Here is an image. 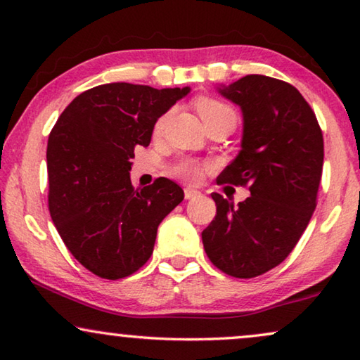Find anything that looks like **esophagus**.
I'll use <instances>...</instances> for the list:
<instances>
[{
    "instance_id": "34e87169",
    "label": "esophagus",
    "mask_w": 360,
    "mask_h": 360,
    "mask_svg": "<svg viewBox=\"0 0 360 360\" xmlns=\"http://www.w3.org/2000/svg\"><path fill=\"white\" fill-rule=\"evenodd\" d=\"M198 195H200V192L195 191V188H191V187H186V188H184V197H186V200H192V198H195V197H198Z\"/></svg>"
}]
</instances>
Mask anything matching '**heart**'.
Instances as JSON below:
<instances>
[{"mask_svg":"<svg viewBox=\"0 0 360 360\" xmlns=\"http://www.w3.org/2000/svg\"><path fill=\"white\" fill-rule=\"evenodd\" d=\"M193 106L197 109V112L200 117H202L205 125L212 124V122H219V120H230L233 122V124H236L235 109L230 105H227V103L214 98V96H205V95L197 96V98L193 100ZM167 120H168V114H162L160 117L155 120L154 130H152L154 136L162 135L163 129H165ZM206 168L208 167H206L205 163L192 160V158H181V160L173 163L172 168H169V173H172V176H174V178L193 184V182L200 181Z\"/></svg>","mask_w":360,"mask_h":360,"instance_id":"heart-1","label":"heart"}]
</instances>
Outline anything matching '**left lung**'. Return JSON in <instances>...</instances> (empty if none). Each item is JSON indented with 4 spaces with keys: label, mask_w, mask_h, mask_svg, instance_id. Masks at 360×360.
Instances as JSON below:
<instances>
[{
    "label": "left lung",
    "mask_w": 360,
    "mask_h": 360,
    "mask_svg": "<svg viewBox=\"0 0 360 360\" xmlns=\"http://www.w3.org/2000/svg\"><path fill=\"white\" fill-rule=\"evenodd\" d=\"M241 108V150L217 184L248 187L235 206L211 193L216 217L203 230L205 252L225 275L249 279L292 252L318 205L324 138L316 114L289 82L248 75L219 89Z\"/></svg>",
    "instance_id": "8db88e82"
}]
</instances>
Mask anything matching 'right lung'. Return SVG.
Instances as JSON below:
<instances>
[{
  "label": "right lung",
  "instance_id": "1",
  "mask_svg": "<svg viewBox=\"0 0 360 360\" xmlns=\"http://www.w3.org/2000/svg\"><path fill=\"white\" fill-rule=\"evenodd\" d=\"M188 94L127 82L77 95L49 135V211L79 264L120 279L149 260L157 227L184 192L167 178L144 188L130 181L136 146H149L155 120Z\"/></svg>",
  "mask_w": 360,
  "mask_h": 360
}]
</instances>
